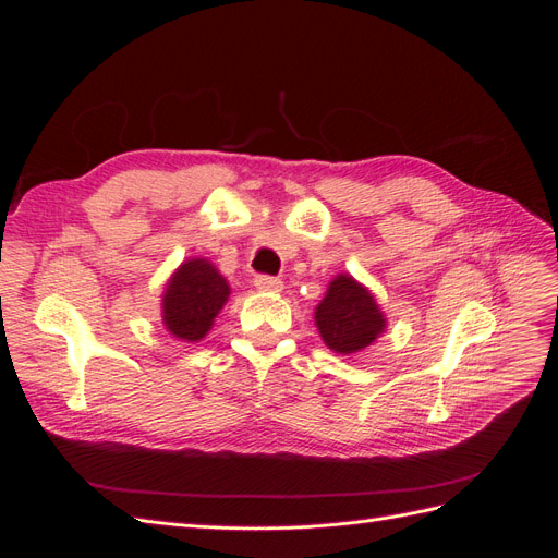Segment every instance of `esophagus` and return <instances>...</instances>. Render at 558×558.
<instances>
[{
    "mask_svg": "<svg viewBox=\"0 0 558 558\" xmlns=\"http://www.w3.org/2000/svg\"><path fill=\"white\" fill-rule=\"evenodd\" d=\"M256 289H258L260 293H281V291H283V283H281V279H277V277L263 275V277H256Z\"/></svg>",
    "mask_w": 558,
    "mask_h": 558,
    "instance_id": "esophagus-1",
    "label": "esophagus"
}]
</instances>
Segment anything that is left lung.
Here are the masks:
<instances>
[{
  "label": "left lung",
  "instance_id": "obj_1",
  "mask_svg": "<svg viewBox=\"0 0 558 558\" xmlns=\"http://www.w3.org/2000/svg\"><path fill=\"white\" fill-rule=\"evenodd\" d=\"M314 324L328 349L353 356L377 342L388 320L375 293L359 279L340 272L330 279L324 300L316 305Z\"/></svg>",
  "mask_w": 558,
  "mask_h": 558
}]
</instances>
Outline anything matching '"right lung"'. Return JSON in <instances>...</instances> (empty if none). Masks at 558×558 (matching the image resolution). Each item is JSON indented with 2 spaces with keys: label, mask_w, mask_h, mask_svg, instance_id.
<instances>
[{
  "label": "right lung",
  "mask_w": 558,
  "mask_h": 558,
  "mask_svg": "<svg viewBox=\"0 0 558 558\" xmlns=\"http://www.w3.org/2000/svg\"><path fill=\"white\" fill-rule=\"evenodd\" d=\"M230 283L207 258L183 260L167 279L160 314L162 326L181 342H199L211 330L230 298Z\"/></svg>",
  "instance_id": "right-lung-1"
}]
</instances>
